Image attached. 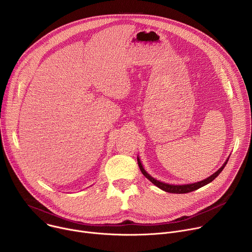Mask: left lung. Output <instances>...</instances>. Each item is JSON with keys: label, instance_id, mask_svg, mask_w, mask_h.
Instances as JSON below:
<instances>
[{"label": "left lung", "instance_id": "1", "mask_svg": "<svg viewBox=\"0 0 252 252\" xmlns=\"http://www.w3.org/2000/svg\"><path fill=\"white\" fill-rule=\"evenodd\" d=\"M228 158L226 159V161L223 163V165L218 170L215 171L213 174H211L209 177L203 179V181L201 182H198V183H194V184H190V185H184V186H173V185H168V184H164L162 182H159L158 181V179L154 178L152 175H150L146 170L145 168H143L141 162H140V159L137 158V163H138V166H139V169L140 171L142 172V174L145 175L148 179H150V182H152L155 186H157L158 188H159L160 189L166 191V192H170V193H188V192H190V191H193L195 189H200L201 187H204L205 185L211 183L213 179L217 177L224 168V166L226 165L227 161H228Z\"/></svg>", "mask_w": 252, "mask_h": 252}]
</instances>
